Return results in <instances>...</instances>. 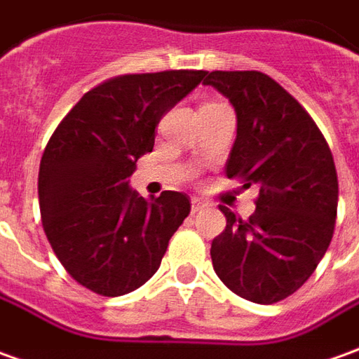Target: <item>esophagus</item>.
Wrapping results in <instances>:
<instances>
[{
  "label": "esophagus",
  "mask_w": 359,
  "mask_h": 359,
  "mask_svg": "<svg viewBox=\"0 0 359 359\" xmlns=\"http://www.w3.org/2000/svg\"><path fill=\"white\" fill-rule=\"evenodd\" d=\"M208 204L206 202H202L200 198H192V214H198L200 210H204Z\"/></svg>",
  "instance_id": "1"
}]
</instances>
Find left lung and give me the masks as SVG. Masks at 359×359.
Returning <instances> with one entry per match:
<instances>
[{
	"instance_id": "left-lung-1",
	"label": "left lung",
	"mask_w": 359,
	"mask_h": 359,
	"mask_svg": "<svg viewBox=\"0 0 359 359\" xmlns=\"http://www.w3.org/2000/svg\"><path fill=\"white\" fill-rule=\"evenodd\" d=\"M204 84L230 100L238 119L228 179L259 189L248 222L220 208L226 230L212 241V265L238 297L273 304L301 289L330 245L338 210L332 153L313 118L267 74L214 70Z\"/></svg>"
}]
</instances>
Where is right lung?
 <instances>
[{
    "label": "right lung",
    "mask_w": 359,
    "mask_h": 359,
    "mask_svg": "<svg viewBox=\"0 0 359 359\" xmlns=\"http://www.w3.org/2000/svg\"><path fill=\"white\" fill-rule=\"evenodd\" d=\"M204 70L126 74L80 97L46 143L39 167L43 228L70 277L104 297L139 289L159 269L190 212L182 192L143 198L129 189L155 128Z\"/></svg>",
    "instance_id": "1"
}]
</instances>
